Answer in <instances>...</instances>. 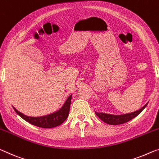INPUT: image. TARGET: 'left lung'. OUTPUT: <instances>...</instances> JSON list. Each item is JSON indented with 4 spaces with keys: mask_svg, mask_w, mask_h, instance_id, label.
I'll return each mask as SVG.
<instances>
[{
    "mask_svg": "<svg viewBox=\"0 0 159 159\" xmlns=\"http://www.w3.org/2000/svg\"><path fill=\"white\" fill-rule=\"evenodd\" d=\"M148 104H146L142 108L137 110L132 113L126 114H122V115H111V114H104V113H98V112H95V114H97V116L103 121L105 123L111 124V125H118V124H122L126 123L129 121L131 120L134 119V117L138 116L139 114L144 109L146 105Z\"/></svg>",
    "mask_w": 159,
    "mask_h": 159,
    "instance_id": "left-lung-1",
    "label": "left lung"
}]
</instances>
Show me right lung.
Instances as JSON below:
<instances>
[{"label": "right lung", "mask_w": 159, "mask_h": 159, "mask_svg": "<svg viewBox=\"0 0 159 159\" xmlns=\"http://www.w3.org/2000/svg\"><path fill=\"white\" fill-rule=\"evenodd\" d=\"M71 99L72 95H70L67 99L66 100L65 103L60 110L55 112V113L49 114V115L40 117H32L26 116L25 114H22L21 112L18 111L14 107L13 109L21 118H23L24 120L29 122V123L33 124L34 126L45 129L53 128L62 124L68 117L70 112V104H71Z\"/></svg>", "instance_id": "right-lung-1"}]
</instances>
